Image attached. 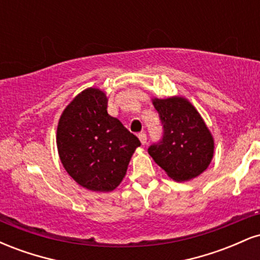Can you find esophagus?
I'll return each mask as SVG.
<instances>
[{
	"label": "esophagus",
	"mask_w": 260,
	"mask_h": 260,
	"mask_svg": "<svg viewBox=\"0 0 260 260\" xmlns=\"http://www.w3.org/2000/svg\"><path fill=\"white\" fill-rule=\"evenodd\" d=\"M138 138H139L140 143H142V144H145V143H147V134H145L144 132H140L138 134Z\"/></svg>",
	"instance_id": "obj_1"
}]
</instances>
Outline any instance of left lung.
<instances>
[{
	"label": "left lung",
	"instance_id": "1",
	"mask_svg": "<svg viewBox=\"0 0 260 260\" xmlns=\"http://www.w3.org/2000/svg\"><path fill=\"white\" fill-rule=\"evenodd\" d=\"M162 137L148 148L155 162L175 181L205 171L213 159L214 140L194 106L183 98L154 99Z\"/></svg>",
	"mask_w": 260,
	"mask_h": 260
}]
</instances>
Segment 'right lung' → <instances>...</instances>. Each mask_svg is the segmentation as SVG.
<instances>
[{"mask_svg": "<svg viewBox=\"0 0 260 260\" xmlns=\"http://www.w3.org/2000/svg\"><path fill=\"white\" fill-rule=\"evenodd\" d=\"M139 145V139L107 113L106 95L99 89L80 92L59 118V159L68 175L86 189H115Z\"/></svg>", "mask_w": 260, "mask_h": 260, "instance_id": "obj_1", "label": "right lung"}]
</instances>
